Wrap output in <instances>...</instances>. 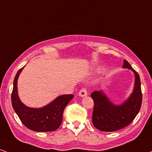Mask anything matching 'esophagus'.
Returning <instances> with one entry per match:
<instances>
[{"instance_id": "1", "label": "esophagus", "mask_w": 152, "mask_h": 152, "mask_svg": "<svg viewBox=\"0 0 152 152\" xmlns=\"http://www.w3.org/2000/svg\"><path fill=\"white\" fill-rule=\"evenodd\" d=\"M78 95H79L81 97H85L86 96L88 95V92H87V90L86 88H82L81 91H79V93H78Z\"/></svg>"}]
</instances>
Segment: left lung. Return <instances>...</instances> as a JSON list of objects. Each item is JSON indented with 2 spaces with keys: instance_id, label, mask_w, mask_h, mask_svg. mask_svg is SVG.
I'll return each mask as SVG.
<instances>
[{
  "instance_id": "8db88e82",
  "label": "left lung",
  "mask_w": 152,
  "mask_h": 152,
  "mask_svg": "<svg viewBox=\"0 0 152 152\" xmlns=\"http://www.w3.org/2000/svg\"><path fill=\"white\" fill-rule=\"evenodd\" d=\"M122 68L130 69L134 74V88L127 99L116 105L103 91H95L91 95L94 101L92 122L100 131L114 132L125 127L134 120L142 105L140 76L126 60H124Z\"/></svg>"
}]
</instances>
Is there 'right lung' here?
Returning a JSON list of instances; mask_svg holds the SVG:
<instances>
[{
    "label": "right lung",
    "mask_w": 152,
    "mask_h": 152,
    "mask_svg": "<svg viewBox=\"0 0 152 152\" xmlns=\"http://www.w3.org/2000/svg\"><path fill=\"white\" fill-rule=\"evenodd\" d=\"M24 67L18 71L13 81L11 95L12 105L22 123L28 129L35 132L54 131L62 122L65 107L74 98V95L58 96L51 103L39 108L25 105L20 99L18 91V80Z\"/></svg>",
    "instance_id": "obj_1"
}]
</instances>
